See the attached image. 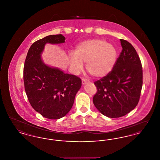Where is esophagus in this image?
I'll return each mask as SVG.
<instances>
[{"mask_svg": "<svg viewBox=\"0 0 160 160\" xmlns=\"http://www.w3.org/2000/svg\"><path fill=\"white\" fill-rule=\"evenodd\" d=\"M89 83H90V82L89 80H88L85 79V78H83L82 79V84H86Z\"/></svg>", "mask_w": 160, "mask_h": 160, "instance_id": "obj_1", "label": "esophagus"}]
</instances>
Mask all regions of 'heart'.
Returning a JSON list of instances; mask_svg holds the SVG:
<instances>
[{"mask_svg":"<svg viewBox=\"0 0 160 160\" xmlns=\"http://www.w3.org/2000/svg\"><path fill=\"white\" fill-rule=\"evenodd\" d=\"M118 58V51L114 46L102 39H91L80 42L74 53L69 54L71 68L79 72L86 62L87 71L95 77H102L114 68Z\"/></svg>","mask_w":160,"mask_h":160,"instance_id":"1","label":"heart"}]
</instances>
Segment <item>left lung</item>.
Wrapping results in <instances>:
<instances>
[{
    "label": "left lung",
    "mask_w": 160,
    "mask_h": 160,
    "mask_svg": "<svg viewBox=\"0 0 160 160\" xmlns=\"http://www.w3.org/2000/svg\"><path fill=\"white\" fill-rule=\"evenodd\" d=\"M120 41L122 50L114 68L94 82L97 92L93 102L100 113L111 118L123 116L137 106L143 84L142 66L136 50L127 41Z\"/></svg>",
    "instance_id": "8db88e82"
}]
</instances>
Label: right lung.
<instances>
[{
    "label": "right lung",
    "instance_id": "right-lung-1",
    "mask_svg": "<svg viewBox=\"0 0 160 160\" xmlns=\"http://www.w3.org/2000/svg\"><path fill=\"white\" fill-rule=\"evenodd\" d=\"M65 40L59 34L35 41L29 49L24 62L23 80L28 100L35 111L50 119H60L68 113L82 86L79 77L50 67L41 59L46 44H61Z\"/></svg>",
    "mask_w": 160,
    "mask_h": 160
}]
</instances>
